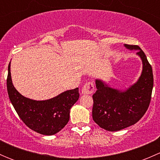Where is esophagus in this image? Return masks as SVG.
I'll use <instances>...</instances> for the list:
<instances>
[{
  "instance_id": "1",
  "label": "esophagus",
  "mask_w": 160,
  "mask_h": 160,
  "mask_svg": "<svg viewBox=\"0 0 160 160\" xmlns=\"http://www.w3.org/2000/svg\"><path fill=\"white\" fill-rule=\"evenodd\" d=\"M93 91H94V85L92 82H88L85 83L81 90L83 94H91Z\"/></svg>"
}]
</instances>
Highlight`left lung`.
I'll list each match as a JSON object with an SVG mask.
<instances>
[{
	"label": "left lung",
	"mask_w": 160,
	"mask_h": 160,
	"mask_svg": "<svg viewBox=\"0 0 160 160\" xmlns=\"http://www.w3.org/2000/svg\"><path fill=\"white\" fill-rule=\"evenodd\" d=\"M128 49L138 50L142 61V72L138 81L125 91L109 88L96 80L93 94L92 117L101 128L110 132L122 130L138 122L149 108L153 88L152 69L146 54L138 46L125 44Z\"/></svg>",
	"instance_id": "8db88e82"
}]
</instances>
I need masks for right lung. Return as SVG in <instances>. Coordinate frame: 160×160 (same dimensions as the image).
Wrapping results in <instances>:
<instances>
[{"instance_id": "obj_1", "label": "right lung", "mask_w": 160, "mask_h": 160, "mask_svg": "<svg viewBox=\"0 0 160 160\" xmlns=\"http://www.w3.org/2000/svg\"><path fill=\"white\" fill-rule=\"evenodd\" d=\"M7 89L13 107L22 122L42 135H52L66 126L72 106L79 99L78 88L67 90L46 101H34L22 96L11 81V62L8 65Z\"/></svg>"}]
</instances>
